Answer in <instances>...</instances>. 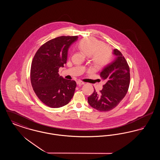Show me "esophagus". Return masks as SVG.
I'll return each mask as SVG.
<instances>
[{
  "label": "esophagus",
  "mask_w": 160,
  "mask_h": 160,
  "mask_svg": "<svg viewBox=\"0 0 160 160\" xmlns=\"http://www.w3.org/2000/svg\"><path fill=\"white\" fill-rule=\"evenodd\" d=\"M77 84L78 85H83V84H84V83L83 82H82V81L78 80V81H77Z\"/></svg>",
  "instance_id": "esophagus-1"
}]
</instances>
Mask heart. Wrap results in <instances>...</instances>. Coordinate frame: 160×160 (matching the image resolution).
Segmentation results:
<instances>
[{
    "mask_svg": "<svg viewBox=\"0 0 160 160\" xmlns=\"http://www.w3.org/2000/svg\"><path fill=\"white\" fill-rule=\"evenodd\" d=\"M77 47L89 56L93 66L97 68L106 66L113 56L112 50L96 38H83L77 43Z\"/></svg>",
    "mask_w": 160,
    "mask_h": 160,
    "instance_id": "obj_1",
    "label": "heart"
}]
</instances>
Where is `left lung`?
<instances>
[{
    "label": "left lung",
    "instance_id": "obj_1",
    "mask_svg": "<svg viewBox=\"0 0 160 160\" xmlns=\"http://www.w3.org/2000/svg\"><path fill=\"white\" fill-rule=\"evenodd\" d=\"M113 54L116 58L100 73V77L106 81V83L99 93L94 89L93 93L88 98L89 105L100 112H108L115 108L126 95L129 88V65L118 49H114Z\"/></svg>",
    "mask_w": 160,
    "mask_h": 160
}]
</instances>
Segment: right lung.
I'll list each match as a JSON object with an SVG mask.
<instances>
[{"label": "right lung", "mask_w": 160, "mask_h": 160, "mask_svg": "<svg viewBox=\"0 0 160 160\" xmlns=\"http://www.w3.org/2000/svg\"><path fill=\"white\" fill-rule=\"evenodd\" d=\"M77 36H61L41 46L32 62L31 82L38 98L46 106L59 108L68 104L76 82L60 76L58 72L67 60L69 47Z\"/></svg>", "instance_id": "add662e5"}]
</instances>
